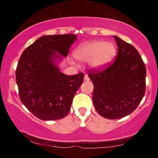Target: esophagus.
Instances as JSON below:
<instances>
[{
	"mask_svg": "<svg viewBox=\"0 0 158 158\" xmlns=\"http://www.w3.org/2000/svg\"><path fill=\"white\" fill-rule=\"evenodd\" d=\"M89 77H88V76L87 75H85V76H84V81H89Z\"/></svg>",
	"mask_w": 158,
	"mask_h": 158,
	"instance_id": "1",
	"label": "esophagus"
}]
</instances>
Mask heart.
Returning a JSON list of instances; mask_svg holds the SVG:
<instances>
[{
  "instance_id": "b5f03b06",
  "label": "heart",
  "mask_w": 158,
  "mask_h": 158,
  "mask_svg": "<svg viewBox=\"0 0 158 158\" xmlns=\"http://www.w3.org/2000/svg\"><path fill=\"white\" fill-rule=\"evenodd\" d=\"M116 55L114 44L101 40L81 43L73 51L75 59L82 62L88 60V65L94 70H101L109 67Z\"/></svg>"
}]
</instances>
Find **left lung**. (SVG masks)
I'll return each instance as SVG.
<instances>
[{
	"instance_id": "left-lung-1",
	"label": "left lung",
	"mask_w": 158,
	"mask_h": 158,
	"mask_svg": "<svg viewBox=\"0 0 158 158\" xmlns=\"http://www.w3.org/2000/svg\"><path fill=\"white\" fill-rule=\"evenodd\" d=\"M118 53L106 70L88 75L94 84L93 102L101 116L124 117L135 111L145 94L146 68L132 45L114 36Z\"/></svg>"
}]
</instances>
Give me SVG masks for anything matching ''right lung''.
I'll list each match as a JSON object with an SVG mask.
<instances>
[{"label":"right lung","mask_w":158,"mask_h":158,"mask_svg":"<svg viewBox=\"0 0 158 158\" xmlns=\"http://www.w3.org/2000/svg\"><path fill=\"white\" fill-rule=\"evenodd\" d=\"M77 36H42L23 52L16 71L21 102L42 120L64 118L70 110L73 97L83 82V73L68 76L60 72Z\"/></svg>","instance_id":"right-lung-1"}]
</instances>
